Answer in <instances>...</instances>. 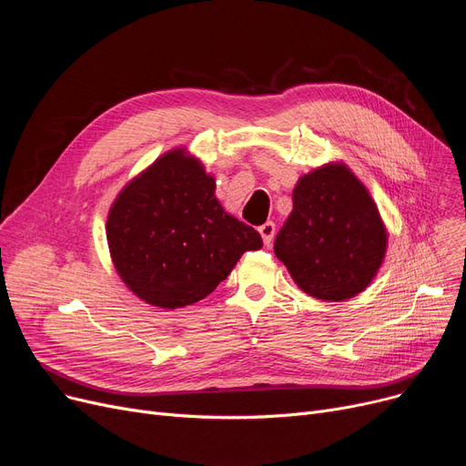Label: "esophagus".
I'll use <instances>...</instances> for the list:
<instances>
[{"label":"esophagus","instance_id":"1","mask_svg":"<svg viewBox=\"0 0 466 466\" xmlns=\"http://www.w3.org/2000/svg\"><path fill=\"white\" fill-rule=\"evenodd\" d=\"M258 232H260V236H262L264 246H270L272 239H274V234H276V225L272 223V220H268V223H264L262 227H258Z\"/></svg>","mask_w":466,"mask_h":466}]
</instances>
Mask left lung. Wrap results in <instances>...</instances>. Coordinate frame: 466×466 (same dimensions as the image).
I'll return each instance as SVG.
<instances>
[{"label": "left lung", "mask_w": 466, "mask_h": 466, "mask_svg": "<svg viewBox=\"0 0 466 466\" xmlns=\"http://www.w3.org/2000/svg\"><path fill=\"white\" fill-rule=\"evenodd\" d=\"M387 232L369 190L344 164L304 176L274 253L309 297L348 300L378 274Z\"/></svg>", "instance_id": "1"}]
</instances>
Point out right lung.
<instances>
[{
  "instance_id": "add662e5",
  "label": "right lung",
  "mask_w": 466,
  "mask_h": 466,
  "mask_svg": "<svg viewBox=\"0 0 466 466\" xmlns=\"http://www.w3.org/2000/svg\"><path fill=\"white\" fill-rule=\"evenodd\" d=\"M107 243L118 276L158 308L206 299L260 234L215 198L202 164L169 151L125 187L107 217Z\"/></svg>"
}]
</instances>
